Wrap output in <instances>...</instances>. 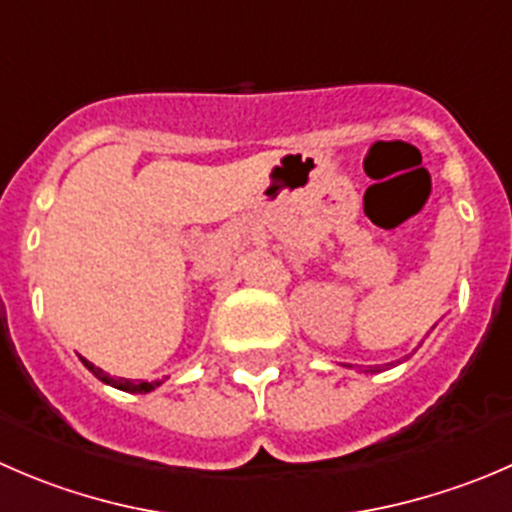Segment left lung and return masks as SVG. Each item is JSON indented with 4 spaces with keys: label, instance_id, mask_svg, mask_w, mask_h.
Instances as JSON below:
<instances>
[{
    "label": "left lung",
    "instance_id": "obj_1",
    "mask_svg": "<svg viewBox=\"0 0 512 512\" xmlns=\"http://www.w3.org/2000/svg\"><path fill=\"white\" fill-rule=\"evenodd\" d=\"M370 372H380V367H375V370H370Z\"/></svg>",
    "mask_w": 512,
    "mask_h": 512
}]
</instances>
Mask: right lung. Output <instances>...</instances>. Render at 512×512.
Segmentation results:
<instances>
[{
  "mask_svg": "<svg viewBox=\"0 0 512 512\" xmlns=\"http://www.w3.org/2000/svg\"><path fill=\"white\" fill-rule=\"evenodd\" d=\"M84 367H87L89 372H92L94 377H99L102 382H107V385H112V388L117 390H124V393H150V390H155L157 385H160V380L155 382H135V380H124V377H112L107 375L104 370H99V367H94L89 360H82Z\"/></svg>",
  "mask_w": 512,
  "mask_h": 512,
  "instance_id": "add662e5",
  "label": "right lung"
}]
</instances>
